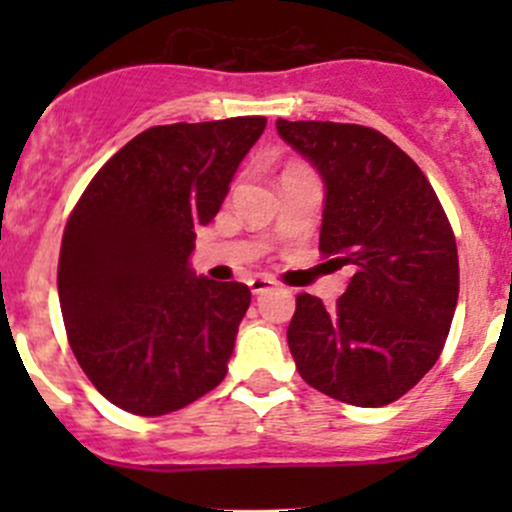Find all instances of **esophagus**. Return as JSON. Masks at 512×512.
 I'll use <instances>...</instances> for the list:
<instances>
[{"instance_id": "1", "label": "esophagus", "mask_w": 512, "mask_h": 512, "mask_svg": "<svg viewBox=\"0 0 512 512\" xmlns=\"http://www.w3.org/2000/svg\"><path fill=\"white\" fill-rule=\"evenodd\" d=\"M272 287H275V280H272V277H267V275H257V277H252V280H250L252 294H262V292H267V289H272Z\"/></svg>"}]
</instances>
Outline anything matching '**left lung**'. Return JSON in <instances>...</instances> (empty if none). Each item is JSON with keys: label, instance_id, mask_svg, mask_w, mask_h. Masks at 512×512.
I'll use <instances>...</instances> for the list:
<instances>
[{"label": "left lung", "instance_id": "1", "mask_svg": "<svg viewBox=\"0 0 512 512\" xmlns=\"http://www.w3.org/2000/svg\"><path fill=\"white\" fill-rule=\"evenodd\" d=\"M277 133L322 175L319 250L354 272L332 309L297 294L287 342L299 376L344 404H391L436 364L451 329V223L421 168L384 133L285 118Z\"/></svg>", "mask_w": 512, "mask_h": 512}]
</instances>
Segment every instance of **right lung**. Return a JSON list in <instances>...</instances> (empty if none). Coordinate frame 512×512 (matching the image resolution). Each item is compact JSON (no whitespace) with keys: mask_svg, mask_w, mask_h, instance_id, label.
Here are the masks:
<instances>
[{"mask_svg":"<svg viewBox=\"0 0 512 512\" xmlns=\"http://www.w3.org/2000/svg\"><path fill=\"white\" fill-rule=\"evenodd\" d=\"M265 126L237 116L148 128L98 170L66 223L69 344L98 394L128 414H170L225 379L252 294L195 275L190 252Z\"/></svg>","mask_w":512,"mask_h":512,"instance_id":"right-lung-1","label":"right lung"}]
</instances>
